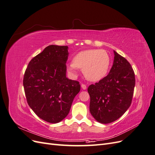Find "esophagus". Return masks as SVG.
<instances>
[{
  "instance_id": "obj_1",
  "label": "esophagus",
  "mask_w": 155,
  "mask_h": 155,
  "mask_svg": "<svg viewBox=\"0 0 155 155\" xmlns=\"http://www.w3.org/2000/svg\"><path fill=\"white\" fill-rule=\"evenodd\" d=\"M81 88L83 89V90H85V89H87V86L85 85V84H81Z\"/></svg>"
}]
</instances>
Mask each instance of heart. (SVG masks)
<instances>
[{
  "label": "heart",
  "instance_id": "obj_1",
  "mask_svg": "<svg viewBox=\"0 0 155 155\" xmlns=\"http://www.w3.org/2000/svg\"><path fill=\"white\" fill-rule=\"evenodd\" d=\"M68 71L75 75L78 68L81 69L85 77L91 81L104 78L109 70L110 58L106 51L99 49L83 50L77 54L73 63L67 64Z\"/></svg>",
  "mask_w": 155,
  "mask_h": 155
}]
</instances>
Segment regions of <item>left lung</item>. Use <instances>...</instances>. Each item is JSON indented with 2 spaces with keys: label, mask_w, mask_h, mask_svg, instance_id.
<instances>
[{
  "label": "left lung",
  "mask_w": 155,
  "mask_h": 155,
  "mask_svg": "<svg viewBox=\"0 0 155 155\" xmlns=\"http://www.w3.org/2000/svg\"><path fill=\"white\" fill-rule=\"evenodd\" d=\"M114 54L109 74L88 88L91 114L101 124H109L120 118L133 99L135 86L133 69L127 60L114 50Z\"/></svg>",
  "instance_id": "obj_1"
}]
</instances>
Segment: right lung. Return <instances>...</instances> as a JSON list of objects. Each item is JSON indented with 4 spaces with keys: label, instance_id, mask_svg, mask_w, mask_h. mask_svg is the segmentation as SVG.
<instances>
[{
    "label": "right lung",
    "instance_id": "add662e5",
    "mask_svg": "<svg viewBox=\"0 0 155 155\" xmlns=\"http://www.w3.org/2000/svg\"><path fill=\"white\" fill-rule=\"evenodd\" d=\"M68 49L67 46H48L30 61L23 79L30 107L51 124L66 118L81 88L78 81L66 76Z\"/></svg>",
    "mask_w": 155,
    "mask_h": 155
}]
</instances>
